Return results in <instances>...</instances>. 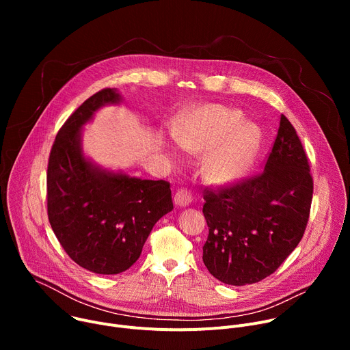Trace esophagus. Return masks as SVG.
<instances>
[{"instance_id":"34e87169","label":"esophagus","mask_w":350,"mask_h":350,"mask_svg":"<svg viewBox=\"0 0 350 350\" xmlns=\"http://www.w3.org/2000/svg\"><path fill=\"white\" fill-rule=\"evenodd\" d=\"M191 201H192V196L187 189H180L174 195V205L177 208H185L191 204Z\"/></svg>"}]
</instances>
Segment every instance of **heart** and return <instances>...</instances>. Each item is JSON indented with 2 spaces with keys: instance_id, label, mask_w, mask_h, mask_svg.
<instances>
[{
  "instance_id": "obj_1",
  "label": "heart",
  "mask_w": 350,
  "mask_h": 350,
  "mask_svg": "<svg viewBox=\"0 0 350 350\" xmlns=\"http://www.w3.org/2000/svg\"><path fill=\"white\" fill-rule=\"evenodd\" d=\"M184 151L205 154L202 174L206 183L224 187L238 181L251 167L260 146V129L241 120V112L209 104L188 113L174 130Z\"/></svg>"
}]
</instances>
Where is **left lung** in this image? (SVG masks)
<instances>
[{"label":"left lung","instance_id":"1","mask_svg":"<svg viewBox=\"0 0 350 350\" xmlns=\"http://www.w3.org/2000/svg\"><path fill=\"white\" fill-rule=\"evenodd\" d=\"M313 180L301 139L281 115L263 172L234 187L206 191L209 235L204 263L228 285H247L273 274L302 239Z\"/></svg>","mask_w":350,"mask_h":350}]
</instances>
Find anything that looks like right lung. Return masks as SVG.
<instances>
[{
  "instance_id": "right-lung-1",
  "label": "right lung",
  "mask_w": 350,
  "mask_h": 350,
  "mask_svg": "<svg viewBox=\"0 0 350 350\" xmlns=\"http://www.w3.org/2000/svg\"><path fill=\"white\" fill-rule=\"evenodd\" d=\"M116 88L90 96L59 130L46 172L48 219L72 260L95 274L130 269L157 221L173 211L170 184L112 170L85 155L83 129L108 105Z\"/></svg>"
}]
</instances>
